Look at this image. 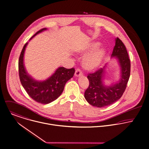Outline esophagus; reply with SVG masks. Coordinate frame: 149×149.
Segmentation results:
<instances>
[{"label":"esophagus","mask_w":149,"mask_h":149,"mask_svg":"<svg viewBox=\"0 0 149 149\" xmlns=\"http://www.w3.org/2000/svg\"><path fill=\"white\" fill-rule=\"evenodd\" d=\"M74 75H75V76H76V77H80V76H82V75H83V73H82L80 69H77L76 70V72H75V74H74Z\"/></svg>","instance_id":"1"}]
</instances>
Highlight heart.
Segmentation results:
<instances>
[{
    "label": "heart",
    "mask_w": 149,
    "mask_h": 149,
    "mask_svg": "<svg viewBox=\"0 0 149 149\" xmlns=\"http://www.w3.org/2000/svg\"><path fill=\"white\" fill-rule=\"evenodd\" d=\"M99 42H91L76 49V51L81 55L87 54L82 60V66L84 69L93 71L97 69L101 65L106 54L107 50L104 47H100Z\"/></svg>",
    "instance_id": "heart-1"
}]
</instances>
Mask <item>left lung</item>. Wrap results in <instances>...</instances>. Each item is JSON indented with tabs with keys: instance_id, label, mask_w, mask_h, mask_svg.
<instances>
[{
	"instance_id": "8db88e82",
	"label": "left lung",
	"mask_w": 149,
	"mask_h": 149,
	"mask_svg": "<svg viewBox=\"0 0 149 149\" xmlns=\"http://www.w3.org/2000/svg\"><path fill=\"white\" fill-rule=\"evenodd\" d=\"M111 58L117 59L120 68V78L109 86L105 84V76L107 63L87 78L90 85L84 93V98L88 103L97 107L110 105L120 99L127 87L130 76L131 63L125 46L118 38L115 39V46Z\"/></svg>"
}]
</instances>
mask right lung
Here are the masks:
<instances>
[{
    "label": "right lung",
    "instance_id": "add662e5",
    "mask_svg": "<svg viewBox=\"0 0 149 149\" xmlns=\"http://www.w3.org/2000/svg\"><path fill=\"white\" fill-rule=\"evenodd\" d=\"M43 28L36 33L29 40L43 31ZM28 43H26L21 52L18 61L19 79L22 87L34 100L42 104H48L57 99L62 93L66 82L73 77L74 68L66 69L59 67L53 74L45 80H37L26 71L24 65V54Z\"/></svg>",
    "mask_w": 149,
    "mask_h": 149
}]
</instances>
